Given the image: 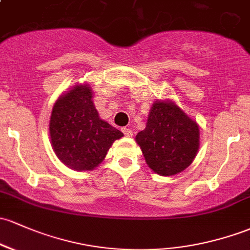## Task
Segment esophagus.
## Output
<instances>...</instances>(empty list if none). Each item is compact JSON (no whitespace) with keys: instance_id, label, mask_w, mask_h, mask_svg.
<instances>
[{"instance_id":"obj_1","label":"esophagus","mask_w":250,"mask_h":250,"mask_svg":"<svg viewBox=\"0 0 250 250\" xmlns=\"http://www.w3.org/2000/svg\"><path fill=\"white\" fill-rule=\"evenodd\" d=\"M122 131L126 137H132L133 136V132H132V130H131V128L124 127V128H122Z\"/></svg>"}]
</instances>
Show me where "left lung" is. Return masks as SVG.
I'll use <instances>...</instances> for the list:
<instances>
[{"label":"left lung","instance_id":"1","mask_svg":"<svg viewBox=\"0 0 250 250\" xmlns=\"http://www.w3.org/2000/svg\"><path fill=\"white\" fill-rule=\"evenodd\" d=\"M199 135L197 123L173 101L157 100L136 142L149 168L158 175L171 176L193 162L199 149Z\"/></svg>","mask_w":250,"mask_h":250}]
</instances>
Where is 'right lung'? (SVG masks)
I'll list each match as a JSON object with an SVG mask.
<instances>
[{
  "label": "right lung",
  "mask_w": 250,
  "mask_h": 250,
  "mask_svg": "<svg viewBox=\"0 0 250 250\" xmlns=\"http://www.w3.org/2000/svg\"><path fill=\"white\" fill-rule=\"evenodd\" d=\"M123 132L100 119L92 88L77 84L63 94L52 108L50 138L61 162L74 170H93L106 157Z\"/></svg>",
  "instance_id": "1"
}]
</instances>
